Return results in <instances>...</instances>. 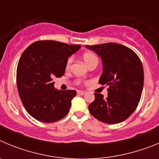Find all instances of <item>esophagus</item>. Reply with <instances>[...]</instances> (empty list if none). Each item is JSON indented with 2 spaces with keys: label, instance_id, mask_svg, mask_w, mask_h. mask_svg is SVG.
Returning <instances> with one entry per match:
<instances>
[{
  "label": "esophagus",
  "instance_id": "obj_1",
  "mask_svg": "<svg viewBox=\"0 0 159 159\" xmlns=\"http://www.w3.org/2000/svg\"><path fill=\"white\" fill-rule=\"evenodd\" d=\"M86 93L87 92H85V91H80V90H79V91H77V94L80 95H85Z\"/></svg>",
  "mask_w": 159,
  "mask_h": 159
}]
</instances>
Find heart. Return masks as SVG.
<instances>
[{
    "mask_svg": "<svg viewBox=\"0 0 159 159\" xmlns=\"http://www.w3.org/2000/svg\"><path fill=\"white\" fill-rule=\"evenodd\" d=\"M83 60H84V63H85L88 66L91 65L92 63L98 62V59H97V57H95V55L88 52L84 53V54L83 55ZM71 63H72V57H69V58L67 59V63H66V67L68 68V67H70V65L71 64Z\"/></svg>",
    "mask_w": 159,
    "mask_h": 159,
    "instance_id": "b5f03b06",
    "label": "heart"
}]
</instances>
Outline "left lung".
Masks as SVG:
<instances>
[{"label": "left lung", "mask_w": 159, "mask_h": 159, "mask_svg": "<svg viewBox=\"0 0 159 159\" xmlns=\"http://www.w3.org/2000/svg\"><path fill=\"white\" fill-rule=\"evenodd\" d=\"M101 57L102 73L99 83L107 85V98L94 93L88 106L99 121L116 124L124 121L137 108L143 88L144 73L139 57L133 50L116 43L87 45Z\"/></svg>", "instance_id": "8db88e82"}]
</instances>
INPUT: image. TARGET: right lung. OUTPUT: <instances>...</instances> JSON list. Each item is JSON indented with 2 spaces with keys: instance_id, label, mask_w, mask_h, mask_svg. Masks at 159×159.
<instances>
[{
  "instance_id": "obj_1",
  "label": "right lung",
  "mask_w": 159,
  "mask_h": 159,
  "mask_svg": "<svg viewBox=\"0 0 159 159\" xmlns=\"http://www.w3.org/2000/svg\"><path fill=\"white\" fill-rule=\"evenodd\" d=\"M80 48V44L39 40L22 53L16 69L18 93L28 113L38 121L54 123L69 112L76 92L55 89L52 80L64 75L68 57Z\"/></svg>"
}]
</instances>
